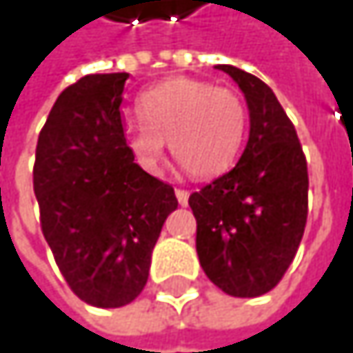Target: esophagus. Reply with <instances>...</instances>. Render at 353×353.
I'll use <instances>...</instances> for the list:
<instances>
[{
  "instance_id": "34e87169",
  "label": "esophagus",
  "mask_w": 353,
  "mask_h": 353,
  "mask_svg": "<svg viewBox=\"0 0 353 353\" xmlns=\"http://www.w3.org/2000/svg\"><path fill=\"white\" fill-rule=\"evenodd\" d=\"M176 196H177V202H179L181 206H185V204H188V198H190V192H188V190H181V188H177Z\"/></svg>"
}]
</instances>
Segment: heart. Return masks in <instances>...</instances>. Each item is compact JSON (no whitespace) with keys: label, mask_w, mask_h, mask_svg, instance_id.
Listing matches in <instances>:
<instances>
[{"label":"heart","mask_w":353,"mask_h":353,"mask_svg":"<svg viewBox=\"0 0 353 353\" xmlns=\"http://www.w3.org/2000/svg\"><path fill=\"white\" fill-rule=\"evenodd\" d=\"M137 114L145 126L126 130V147L149 174L161 170L165 141L183 170L202 179L225 174L243 147L247 108L231 88L168 79L139 98Z\"/></svg>","instance_id":"b5f03b06"}]
</instances>
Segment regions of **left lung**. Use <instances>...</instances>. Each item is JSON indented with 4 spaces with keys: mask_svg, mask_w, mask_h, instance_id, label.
<instances>
[{
    "mask_svg": "<svg viewBox=\"0 0 353 353\" xmlns=\"http://www.w3.org/2000/svg\"><path fill=\"white\" fill-rule=\"evenodd\" d=\"M245 94L249 139L239 163L188 200L196 251L223 292L253 299L270 292L301 245L309 214L307 157L294 124L255 75L216 65Z\"/></svg>",
    "mask_w": 353,
    "mask_h": 353,
    "instance_id": "left-lung-1",
    "label": "left lung"
}]
</instances>
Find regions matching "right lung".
I'll list each match as a JSON object with an SVG mask.
<instances>
[{
	"label": "right lung",
	"instance_id": "add662e5",
	"mask_svg": "<svg viewBox=\"0 0 353 353\" xmlns=\"http://www.w3.org/2000/svg\"><path fill=\"white\" fill-rule=\"evenodd\" d=\"M128 73L85 75L61 92L36 145L40 227L69 288L88 305L132 303L149 278L151 253L174 188L134 163L122 128Z\"/></svg>",
	"mask_w": 353,
	"mask_h": 353
}]
</instances>
